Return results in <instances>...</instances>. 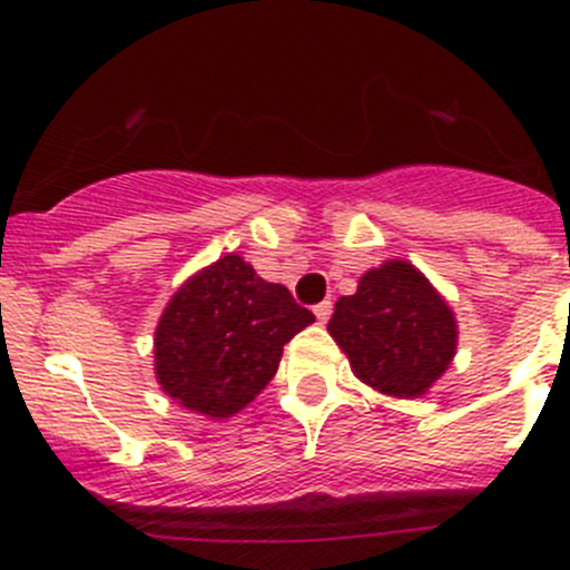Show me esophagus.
Here are the masks:
<instances>
[{
  "label": "esophagus",
  "mask_w": 570,
  "mask_h": 570,
  "mask_svg": "<svg viewBox=\"0 0 570 570\" xmlns=\"http://www.w3.org/2000/svg\"><path fill=\"white\" fill-rule=\"evenodd\" d=\"M331 314H333V303L331 301H322V303H317V306H314V317H317L322 325L331 320Z\"/></svg>",
  "instance_id": "34e87169"
}]
</instances>
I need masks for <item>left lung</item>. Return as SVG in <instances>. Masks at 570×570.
Instances as JSON below:
<instances>
[{"label": "left lung", "mask_w": 570, "mask_h": 570, "mask_svg": "<svg viewBox=\"0 0 570 570\" xmlns=\"http://www.w3.org/2000/svg\"><path fill=\"white\" fill-rule=\"evenodd\" d=\"M327 333L361 383L396 400L428 394L458 353L455 312L405 258L366 269L355 295L336 301Z\"/></svg>", "instance_id": "8db88e82"}]
</instances>
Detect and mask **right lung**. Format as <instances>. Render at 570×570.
I'll list each match as a JSON object with an SVG mask.
<instances>
[{"instance_id": "1", "label": "right lung", "mask_w": 570, "mask_h": 570, "mask_svg": "<svg viewBox=\"0 0 570 570\" xmlns=\"http://www.w3.org/2000/svg\"><path fill=\"white\" fill-rule=\"evenodd\" d=\"M314 314L289 289L258 278L226 253L174 292L154 331V372L170 400L206 419H228L267 389L284 344Z\"/></svg>"}]
</instances>
